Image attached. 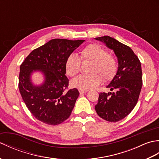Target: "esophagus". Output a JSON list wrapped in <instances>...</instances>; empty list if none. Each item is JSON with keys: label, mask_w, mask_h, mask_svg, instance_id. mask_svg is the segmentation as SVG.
I'll return each instance as SVG.
<instances>
[{"label": "esophagus", "mask_w": 159, "mask_h": 159, "mask_svg": "<svg viewBox=\"0 0 159 159\" xmlns=\"http://www.w3.org/2000/svg\"><path fill=\"white\" fill-rule=\"evenodd\" d=\"M80 93H87L88 92V90H83V89H79Z\"/></svg>", "instance_id": "34e87169"}]
</instances>
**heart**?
Returning a JSON list of instances; mask_svg holds the SVG:
<instances>
[{
	"label": "heart",
	"mask_w": 159,
	"mask_h": 159,
	"mask_svg": "<svg viewBox=\"0 0 159 159\" xmlns=\"http://www.w3.org/2000/svg\"><path fill=\"white\" fill-rule=\"evenodd\" d=\"M80 59L83 61H92L89 67L90 74L80 75L71 81V85L76 88L83 90L93 89L102 81V77L105 80H110L117 73V63L116 59L99 45L87 46L80 52ZM80 69V58L74 54H71L66 61V74L71 77L75 76Z\"/></svg>",
	"instance_id": "b5f03b06"
}]
</instances>
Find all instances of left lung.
Segmentation results:
<instances>
[{
  "label": "left lung",
  "instance_id": "1",
  "mask_svg": "<svg viewBox=\"0 0 159 159\" xmlns=\"http://www.w3.org/2000/svg\"><path fill=\"white\" fill-rule=\"evenodd\" d=\"M95 39L113 50L118 62L116 76L107 86L115 92L100 93L95 109L103 120L116 122L133 111L139 99L142 87L141 63L129 46L116 39L104 36Z\"/></svg>",
  "mask_w": 159,
  "mask_h": 159
}]
</instances>
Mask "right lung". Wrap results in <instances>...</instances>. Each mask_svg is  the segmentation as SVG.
<instances>
[{
    "label": "right lung",
    "mask_w": 159,
    "mask_h": 159,
    "mask_svg": "<svg viewBox=\"0 0 159 159\" xmlns=\"http://www.w3.org/2000/svg\"><path fill=\"white\" fill-rule=\"evenodd\" d=\"M85 40L54 39L33 50L20 66L18 88L24 102L36 119L48 125L63 122L72 113L79 96L76 88L65 92L69 80L66 61ZM43 74L44 81L33 84L32 74Z\"/></svg>",
    "instance_id": "1"
}]
</instances>
